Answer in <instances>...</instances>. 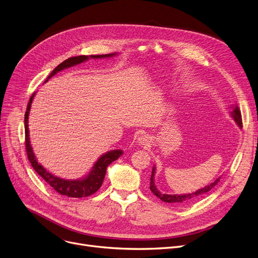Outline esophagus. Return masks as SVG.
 <instances>
[{"label":"esophagus","instance_id":"34e87169","mask_svg":"<svg viewBox=\"0 0 258 258\" xmlns=\"http://www.w3.org/2000/svg\"><path fill=\"white\" fill-rule=\"evenodd\" d=\"M139 144L140 145H143V146H145V145H148L149 144V138H148V135H146V134H143V135H141L140 138H139Z\"/></svg>","mask_w":258,"mask_h":258}]
</instances>
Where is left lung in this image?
I'll return each mask as SVG.
<instances>
[{"mask_svg": "<svg viewBox=\"0 0 258 258\" xmlns=\"http://www.w3.org/2000/svg\"><path fill=\"white\" fill-rule=\"evenodd\" d=\"M231 116L233 117V119L235 120V123L238 125V127L241 128L243 126V122H241V114H240V110L238 109L237 105L233 106L232 107V111L230 112ZM154 174H155V168L153 166L152 170V175H151V179H150V189L152 191L157 198H159L161 201L166 202V203H172V204H185L188 203L189 201H194L196 199L200 198L203 195L207 194L210 189H213L218 183L221 179V177H219L216 181H214L213 183H210L198 190H196L194 192L190 194H184V195H168V194H163L161 191H159L154 183Z\"/></svg>", "mask_w": 258, "mask_h": 258, "instance_id": "obj_1", "label": "left lung"}]
</instances>
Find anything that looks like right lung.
I'll return each instance as SVG.
<instances>
[{"mask_svg":"<svg viewBox=\"0 0 258 258\" xmlns=\"http://www.w3.org/2000/svg\"><path fill=\"white\" fill-rule=\"evenodd\" d=\"M117 53H112V54H106V55H81V56H75L71 57L67 60H64L63 62L60 63L58 67H56L53 72L49 75V77L45 80L47 82L51 77H53L54 75H56L58 72L62 71L64 69L74 67L80 64L89 58L93 59H100V58H110L115 56ZM35 93L32 95V97L30 98V101L27 106V111L25 113V143H26V150H27V155L29 161L31 162V165L33 166V169L35 172L41 176V178L47 182L53 189H55L58 194L71 197V198H85V197H88L90 195L95 194L102 185L103 180L105 178L106 174V169L107 166L114 160H116L119 156L123 155V151L122 150H112L109 151V152L103 154L97 162L94 164V166L90 170V172L82 179L79 180H67L59 178L49 171L45 170L43 166L38 163L33 150L31 147V144H30V138H29V128H28V118H29V112L30 109H31V103L33 101Z\"/></svg>","mask_w":258,"mask_h":258,"instance_id":"obj_1","label":"right lung"}]
</instances>
